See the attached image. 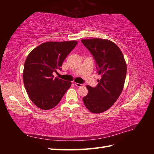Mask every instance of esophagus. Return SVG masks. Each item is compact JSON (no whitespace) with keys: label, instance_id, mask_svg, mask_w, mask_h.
<instances>
[{"label":"esophagus","instance_id":"1","mask_svg":"<svg viewBox=\"0 0 154 154\" xmlns=\"http://www.w3.org/2000/svg\"><path fill=\"white\" fill-rule=\"evenodd\" d=\"M74 84H75V85L76 86V87H81V86H83V84H80V83H74Z\"/></svg>","mask_w":154,"mask_h":154}]
</instances>
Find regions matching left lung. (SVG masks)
<instances>
[{
  "label": "left lung",
  "mask_w": 154,
  "mask_h": 154,
  "mask_svg": "<svg viewBox=\"0 0 154 154\" xmlns=\"http://www.w3.org/2000/svg\"><path fill=\"white\" fill-rule=\"evenodd\" d=\"M95 60L98 73L100 75L95 87L87 85V95L83 98L90 112L102 113L109 109L123 90L126 75V63L120 49L106 39L81 40Z\"/></svg>",
  "instance_id": "1"
}]
</instances>
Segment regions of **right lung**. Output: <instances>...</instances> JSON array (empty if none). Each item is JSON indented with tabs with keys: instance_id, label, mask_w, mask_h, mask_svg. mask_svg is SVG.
<instances>
[{
	"instance_id": "obj_1",
	"label": "right lung",
	"mask_w": 154,
	"mask_h": 154,
	"mask_svg": "<svg viewBox=\"0 0 154 154\" xmlns=\"http://www.w3.org/2000/svg\"><path fill=\"white\" fill-rule=\"evenodd\" d=\"M77 41L48 42L39 45L28 54L23 71V81L28 97L35 106L50 110L60 102L71 87L70 81L55 77L53 72L61 69Z\"/></svg>"
}]
</instances>
